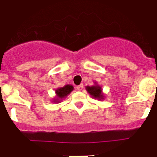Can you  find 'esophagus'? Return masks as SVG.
Listing matches in <instances>:
<instances>
[{
    "label": "esophagus",
    "mask_w": 157,
    "mask_h": 157,
    "mask_svg": "<svg viewBox=\"0 0 157 157\" xmlns=\"http://www.w3.org/2000/svg\"><path fill=\"white\" fill-rule=\"evenodd\" d=\"M76 88H77L78 90H79V91H81V90H82V89H83V85L82 84H80L79 86H77V87H76Z\"/></svg>",
    "instance_id": "obj_1"
}]
</instances>
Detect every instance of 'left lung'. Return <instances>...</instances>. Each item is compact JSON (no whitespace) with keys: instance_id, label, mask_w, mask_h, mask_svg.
<instances>
[{"instance_id":"8db88e82","label":"left lung","mask_w":157,"mask_h":157,"mask_svg":"<svg viewBox=\"0 0 157 157\" xmlns=\"http://www.w3.org/2000/svg\"><path fill=\"white\" fill-rule=\"evenodd\" d=\"M86 90H87L88 93H90L93 97H94V98L99 99V100L103 99V93H102L101 87H100L99 86H87V87H86Z\"/></svg>"}]
</instances>
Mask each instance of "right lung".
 <instances>
[{
    "label": "right lung",
    "instance_id": "right-lung-1",
    "mask_svg": "<svg viewBox=\"0 0 157 157\" xmlns=\"http://www.w3.org/2000/svg\"><path fill=\"white\" fill-rule=\"evenodd\" d=\"M73 90V86L71 85H66L64 87L59 88L56 90V93H57V96L58 98H64L65 96H67L69 93H71Z\"/></svg>",
    "mask_w": 157,
    "mask_h": 157
}]
</instances>
